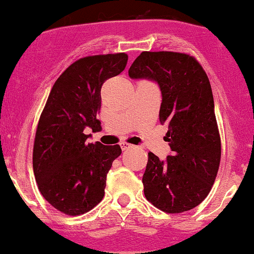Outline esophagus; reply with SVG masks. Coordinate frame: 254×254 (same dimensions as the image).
I'll return each instance as SVG.
<instances>
[{
  "instance_id": "esophagus-1",
  "label": "esophagus",
  "mask_w": 254,
  "mask_h": 254,
  "mask_svg": "<svg viewBox=\"0 0 254 254\" xmlns=\"http://www.w3.org/2000/svg\"><path fill=\"white\" fill-rule=\"evenodd\" d=\"M120 145H121L122 150H126V149H129V148H133L132 144H129V143H126V142H122Z\"/></svg>"
}]
</instances>
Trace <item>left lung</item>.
<instances>
[{
	"label": "left lung",
	"mask_w": 254,
	"mask_h": 254,
	"mask_svg": "<svg viewBox=\"0 0 254 254\" xmlns=\"http://www.w3.org/2000/svg\"><path fill=\"white\" fill-rule=\"evenodd\" d=\"M132 79L158 82L162 91L160 124L172 155L152 152L143 174L145 199L162 211L194 209L209 195L221 159V138L211 85L194 57L175 52H142L128 70Z\"/></svg>",
	"instance_id": "obj_1"
}]
</instances>
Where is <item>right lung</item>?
<instances>
[{
	"label": "right lung",
	"instance_id": "1",
	"mask_svg": "<svg viewBox=\"0 0 254 254\" xmlns=\"http://www.w3.org/2000/svg\"><path fill=\"white\" fill-rule=\"evenodd\" d=\"M127 60L126 53L81 58L48 96L34 138L33 172L43 197L65 215H81L101 201L107 173L121 155L119 144L86 143V130H101V86L124 71Z\"/></svg>",
	"mask_w": 254,
	"mask_h": 254
}]
</instances>
